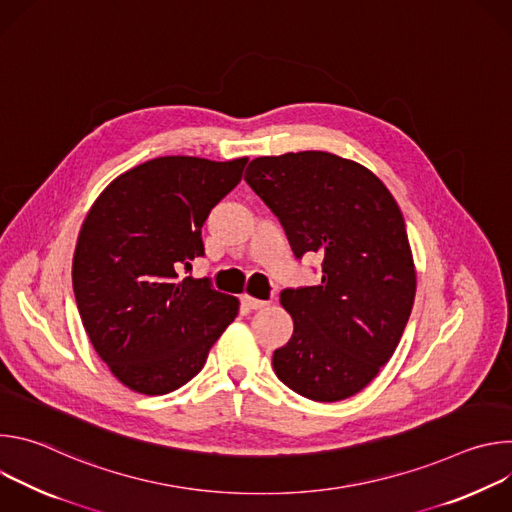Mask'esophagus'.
I'll list each match as a JSON object with an SVG mask.
<instances>
[{
	"mask_svg": "<svg viewBox=\"0 0 512 512\" xmlns=\"http://www.w3.org/2000/svg\"><path fill=\"white\" fill-rule=\"evenodd\" d=\"M241 304H243L247 310H261V308L267 306V302L257 300V298H251V296H243V298H241Z\"/></svg>",
	"mask_w": 512,
	"mask_h": 512,
	"instance_id": "obj_1",
	"label": "esophagus"
}]
</instances>
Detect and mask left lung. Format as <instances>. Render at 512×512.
Returning <instances> with one entry per match:
<instances>
[{"label": "left lung", "mask_w": 512, "mask_h": 512, "mask_svg": "<svg viewBox=\"0 0 512 512\" xmlns=\"http://www.w3.org/2000/svg\"><path fill=\"white\" fill-rule=\"evenodd\" d=\"M245 182L277 216L296 259L322 255L320 285L281 291L294 334L273 352L275 375L312 401L356 395L393 356L415 300L395 198L373 172L328 152L257 158Z\"/></svg>", "instance_id": "obj_1"}]
</instances>
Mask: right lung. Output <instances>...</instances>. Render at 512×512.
<instances>
[{"mask_svg":"<svg viewBox=\"0 0 512 512\" xmlns=\"http://www.w3.org/2000/svg\"><path fill=\"white\" fill-rule=\"evenodd\" d=\"M247 158L166 156L113 180L89 210L72 259L83 326L131 391L166 395L196 377L239 300L178 269L204 257L202 225Z\"/></svg>","mask_w":512,"mask_h":512,"instance_id":"add662e5","label":"right lung"}]
</instances>
